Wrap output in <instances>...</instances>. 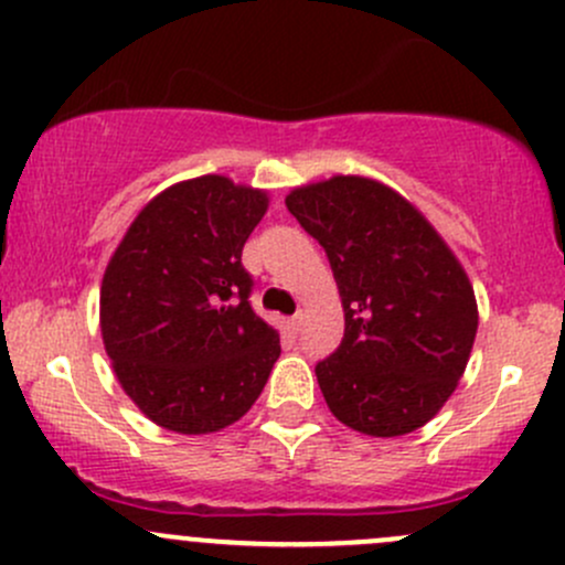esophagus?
Segmentation results:
<instances>
[{
	"mask_svg": "<svg viewBox=\"0 0 565 565\" xmlns=\"http://www.w3.org/2000/svg\"><path fill=\"white\" fill-rule=\"evenodd\" d=\"M302 319H306V316H302L300 311H297V313L292 316V319H289V324H292V330H295V332H300V330H302Z\"/></svg>",
	"mask_w": 565,
	"mask_h": 565,
	"instance_id": "34e87169",
	"label": "esophagus"
}]
</instances>
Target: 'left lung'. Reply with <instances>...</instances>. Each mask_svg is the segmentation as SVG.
I'll return each instance as SVG.
<instances>
[{
  "instance_id": "1",
  "label": "left lung",
  "mask_w": 565,
  "mask_h": 565,
  "mask_svg": "<svg viewBox=\"0 0 565 565\" xmlns=\"http://www.w3.org/2000/svg\"><path fill=\"white\" fill-rule=\"evenodd\" d=\"M287 209L324 246L345 332L316 364L332 415L370 437L415 431L448 402L477 334L472 284L399 192L332 177L289 192Z\"/></svg>"
}]
</instances>
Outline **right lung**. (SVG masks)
Wrapping results in <instances>:
<instances>
[{"label": "right lung", "instance_id": "obj_1", "mask_svg": "<svg viewBox=\"0 0 565 565\" xmlns=\"http://www.w3.org/2000/svg\"><path fill=\"white\" fill-rule=\"evenodd\" d=\"M265 192L198 177L160 192L128 227L102 284V334L141 413L179 434L235 424L268 383L281 345L252 308L246 238Z\"/></svg>", "mask_w": 565, "mask_h": 565}]
</instances>
